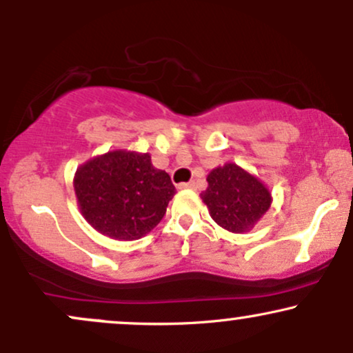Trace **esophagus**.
Returning <instances> with one entry per match:
<instances>
[{
  "label": "esophagus",
  "instance_id": "34e87169",
  "mask_svg": "<svg viewBox=\"0 0 353 353\" xmlns=\"http://www.w3.org/2000/svg\"><path fill=\"white\" fill-rule=\"evenodd\" d=\"M179 189H196V184L194 182H182L179 184Z\"/></svg>",
  "mask_w": 353,
  "mask_h": 353
}]
</instances>
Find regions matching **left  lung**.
<instances>
[{"instance_id":"obj_1","label":"left lung","mask_w":353,"mask_h":353,"mask_svg":"<svg viewBox=\"0 0 353 353\" xmlns=\"http://www.w3.org/2000/svg\"><path fill=\"white\" fill-rule=\"evenodd\" d=\"M208 184L201 199L208 205L210 217L229 232L250 230L272 204L269 189L234 163L212 169Z\"/></svg>"}]
</instances>
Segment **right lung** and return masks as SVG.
Segmentation results:
<instances>
[{"instance_id":"obj_1","label":"right lung","mask_w":353,"mask_h":353,"mask_svg":"<svg viewBox=\"0 0 353 353\" xmlns=\"http://www.w3.org/2000/svg\"><path fill=\"white\" fill-rule=\"evenodd\" d=\"M74 192L81 214L98 232L134 241L159 224L176 188L148 152L119 149L81 165Z\"/></svg>"}]
</instances>
